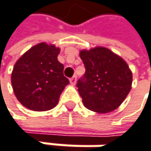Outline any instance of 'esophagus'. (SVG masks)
<instances>
[{"mask_svg":"<svg viewBox=\"0 0 151 151\" xmlns=\"http://www.w3.org/2000/svg\"><path fill=\"white\" fill-rule=\"evenodd\" d=\"M76 80H77V76H76V75H74L73 77H71L70 79H69V82H70V83L72 85H75V84H76Z\"/></svg>","mask_w":151,"mask_h":151,"instance_id":"esophagus-1","label":"esophagus"}]
</instances>
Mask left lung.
Instances as JSON below:
<instances>
[{
    "instance_id": "8db88e82",
    "label": "left lung",
    "mask_w": 151,
    "mask_h": 151,
    "mask_svg": "<svg viewBox=\"0 0 151 151\" xmlns=\"http://www.w3.org/2000/svg\"><path fill=\"white\" fill-rule=\"evenodd\" d=\"M80 56L85 73L77 87L84 107L100 113L116 109L132 86V72L126 62L104 47L83 50Z\"/></svg>"
}]
</instances>
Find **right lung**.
Wrapping results in <instances>:
<instances>
[{"label":"right lung","mask_w":151,"mask_h":151,"mask_svg":"<svg viewBox=\"0 0 151 151\" xmlns=\"http://www.w3.org/2000/svg\"><path fill=\"white\" fill-rule=\"evenodd\" d=\"M59 48L47 43L31 47L14 67L11 82L14 93L24 107L35 111L55 108L69 81L64 65L57 60Z\"/></svg>","instance_id":"1"}]
</instances>
